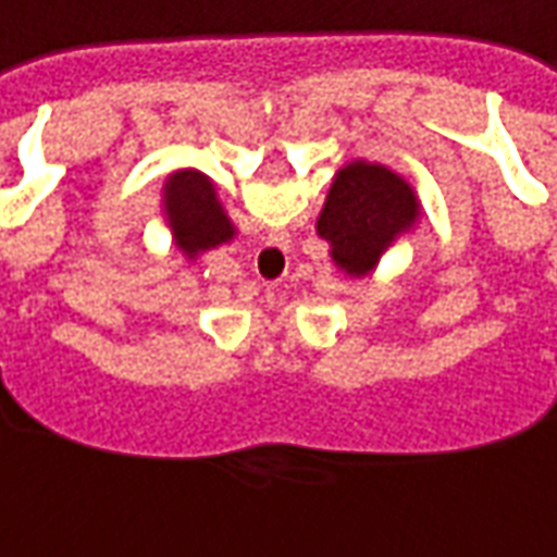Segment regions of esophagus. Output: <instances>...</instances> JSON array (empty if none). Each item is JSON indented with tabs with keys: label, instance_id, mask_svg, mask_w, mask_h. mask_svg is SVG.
Instances as JSON below:
<instances>
[{
	"label": "esophagus",
	"instance_id": "1",
	"mask_svg": "<svg viewBox=\"0 0 557 557\" xmlns=\"http://www.w3.org/2000/svg\"><path fill=\"white\" fill-rule=\"evenodd\" d=\"M285 255H287V246L282 236H272L270 243L263 246V251H260V260L267 263V267H282L285 263Z\"/></svg>",
	"mask_w": 557,
	"mask_h": 557
}]
</instances>
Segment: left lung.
Instances as JSON below:
<instances>
[{
  "instance_id": "8db88e82",
  "label": "left lung",
  "mask_w": 557,
  "mask_h": 557,
  "mask_svg": "<svg viewBox=\"0 0 557 557\" xmlns=\"http://www.w3.org/2000/svg\"><path fill=\"white\" fill-rule=\"evenodd\" d=\"M417 219L420 200L398 173L372 161H350L330 185L318 215V236L330 243V258L338 270L362 278Z\"/></svg>"
}]
</instances>
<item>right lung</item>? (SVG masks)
Returning a JSON list of instances; mask_svg holds the SVG:
<instances>
[{"instance_id": "add662e5", "label": "right lung", "mask_w": 557, "mask_h": 557, "mask_svg": "<svg viewBox=\"0 0 557 557\" xmlns=\"http://www.w3.org/2000/svg\"><path fill=\"white\" fill-rule=\"evenodd\" d=\"M164 215L185 258L231 243L236 227L215 197V185L200 171H176L164 183Z\"/></svg>"}]
</instances>
